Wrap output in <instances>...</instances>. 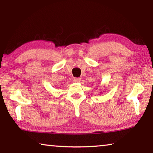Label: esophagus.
Segmentation results:
<instances>
[{
    "mask_svg": "<svg viewBox=\"0 0 153 153\" xmlns=\"http://www.w3.org/2000/svg\"><path fill=\"white\" fill-rule=\"evenodd\" d=\"M74 81L75 82H76V83H78V82H79L80 81H81V79L79 78V77H75L74 79Z\"/></svg>",
    "mask_w": 153,
    "mask_h": 153,
    "instance_id": "esophagus-1",
    "label": "esophagus"
}]
</instances>
